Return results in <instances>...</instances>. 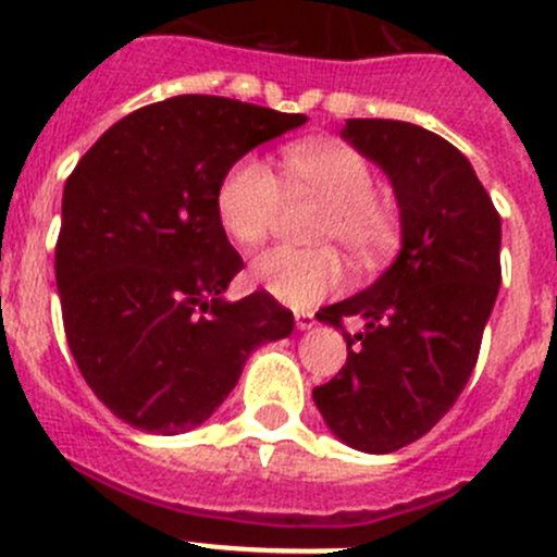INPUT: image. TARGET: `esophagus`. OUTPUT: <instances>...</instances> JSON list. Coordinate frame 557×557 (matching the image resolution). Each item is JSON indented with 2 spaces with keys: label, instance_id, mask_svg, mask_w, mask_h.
Returning <instances> with one entry per match:
<instances>
[{
  "label": "esophagus",
  "instance_id": "1",
  "mask_svg": "<svg viewBox=\"0 0 557 557\" xmlns=\"http://www.w3.org/2000/svg\"><path fill=\"white\" fill-rule=\"evenodd\" d=\"M295 326L301 329V332L312 329L314 326V314L312 312H298V314H295Z\"/></svg>",
  "mask_w": 557,
  "mask_h": 557
}]
</instances>
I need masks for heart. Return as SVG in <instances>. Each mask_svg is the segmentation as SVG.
I'll use <instances>...</instances> for the list:
<instances>
[{"label":"heart","mask_w":557,"mask_h":557,"mask_svg":"<svg viewBox=\"0 0 557 557\" xmlns=\"http://www.w3.org/2000/svg\"><path fill=\"white\" fill-rule=\"evenodd\" d=\"M284 183L289 195L326 200L314 239L346 248L359 264L385 259L398 239L396 211L379 200L371 161L343 141H304L284 150ZM284 200L282 178L259 156H243L228 166L218 189V218L231 239L259 245L270 236ZM253 284L275 301L309 309L337 293L348 278L334 248H270L250 262Z\"/></svg>","instance_id":"obj_1"}]
</instances>
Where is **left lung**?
Segmentation results:
<instances>
[{
	"label": "left lung",
	"mask_w": 557,
	"mask_h": 557,
	"mask_svg": "<svg viewBox=\"0 0 557 557\" xmlns=\"http://www.w3.org/2000/svg\"><path fill=\"white\" fill-rule=\"evenodd\" d=\"M343 139L391 178L401 253L376 282L318 312L343 329L348 357L312 398L348 446L387 455L451 410L480 357L502 282L499 211L469 159L437 133L396 120H346Z\"/></svg>",
	"instance_id": "left-lung-1"
}]
</instances>
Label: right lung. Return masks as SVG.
<instances>
[{
  "instance_id": "add662e5",
  "label": "right lung",
  "mask_w": 557,
  "mask_h": 557,
  "mask_svg": "<svg viewBox=\"0 0 557 557\" xmlns=\"http://www.w3.org/2000/svg\"><path fill=\"white\" fill-rule=\"evenodd\" d=\"M282 113L178 95L108 127L66 178L55 282L86 385L133 430L203 424L256 346L293 332L270 293L225 301L243 256L218 218L234 161L301 127Z\"/></svg>"
}]
</instances>
